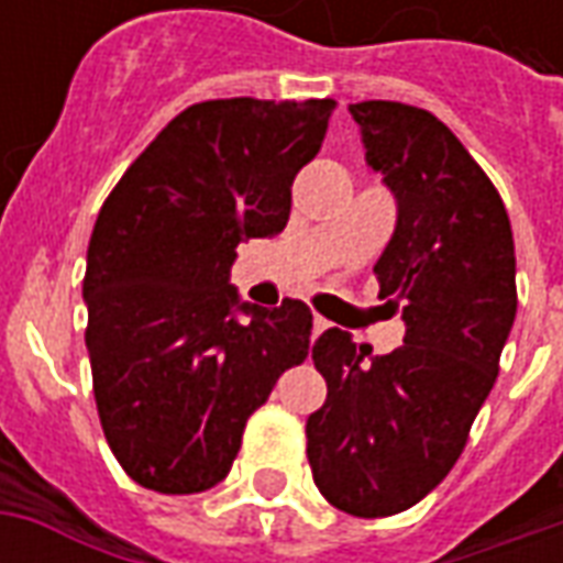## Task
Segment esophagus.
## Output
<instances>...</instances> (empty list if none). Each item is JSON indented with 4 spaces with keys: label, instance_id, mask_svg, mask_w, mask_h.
<instances>
[{
    "label": "esophagus",
    "instance_id": "esophagus-1",
    "mask_svg": "<svg viewBox=\"0 0 563 563\" xmlns=\"http://www.w3.org/2000/svg\"><path fill=\"white\" fill-rule=\"evenodd\" d=\"M325 329H329V319L313 317V338H319V334H322Z\"/></svg>",
    "mask_w": 563,
    "mask_h": 563
}]
</instances>
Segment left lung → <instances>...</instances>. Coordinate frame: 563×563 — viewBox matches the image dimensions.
<instances>
[{
  "mask_svg": "<svg viewBox=\"0 0 563 563\" xmlns=\"http://www.w3.org/2000/svg\"><path fill=\"white\" fill-rule=\"evenodd\" d=\"M350 114L398 201L374 274L407 334L389 355L319 334L329 398L307 419V459L331 507L383 519L443 483L467 443L516 319V246L495 184L431 111L358 102Z\"/></svg>",
  "mask_w": 563,
  "mask_h": 563,
  "instance_id": "8db88e82",
  "label": "left lung"
}]
</instances>
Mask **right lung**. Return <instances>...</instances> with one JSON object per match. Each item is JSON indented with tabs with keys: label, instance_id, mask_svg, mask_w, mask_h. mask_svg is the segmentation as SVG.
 <instances>
[{
	"label": "right lung",
	"instance_id": "add662e5",
	"mask_svg": "<svg viewBox=\"0 0 563 563\" xmlns=\"http://www.w3.org/2000/svg\"><path fill=\"white\" fill-rule=\"evenodd\" d=\"M334 108L189 104L104 198L84 274L92 395L114 459L144 488L196 495L222 483L246 419L307 358L310 307L246 305L229 271L241 241L286 229L295 174Z\"/></svg>",
	"mask_w": 563,
	"mask_h": 563
}]
</instances>
